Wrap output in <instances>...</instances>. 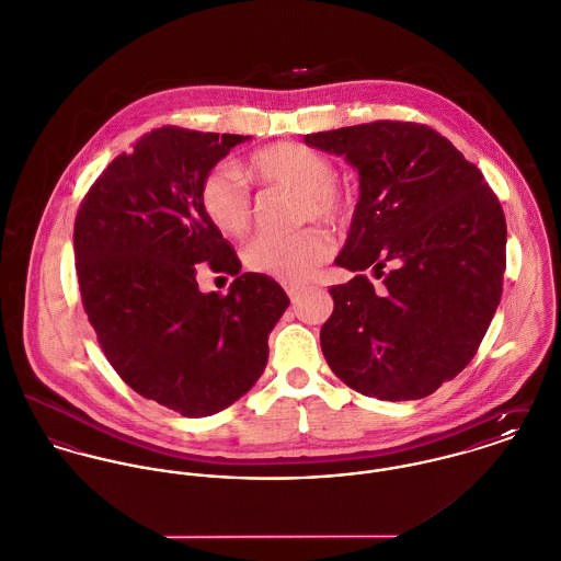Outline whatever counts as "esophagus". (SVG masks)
<instances>
[{
    "instance_id": "34e87169",
    "label": "esophagus",
    "mask_w": 561,
    "mask_h": 561,
    "mask_svg": "<svg viewBox=\"0 0 561 561\" xmlns=\"http://www.w3.org/2000/svg\"><path fill=\"white\" fill-rule=\"evenodd\" d=\"M284 290L288 293V297H290L293 301H297V299L304 295L306 286H304V284H295V282H288V284H284Z\"/></svg>"
}]
</instances>
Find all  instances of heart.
Masks as SVG:
<instances>
[{
  "label": "heart",
  "mask_w": 561,
  "mask_h": 561,
  "mask_svg": "<svg viewBox=\"0 0 561 561\" xmlns=\"http://www.w3.org/2000/svg\"><path fill=\"white\" fill-rule=\"evenodd\" d=\"M251 172L275 187L301 193V219L340 224L348 217V195L335 185V165L322 152L299 144H275L251 157ZM199 204L208 221L226 237H241L251 226L250 188L232 163L215 165L202 181ZM333 253V239L320 228L293 234H260L245 250L251 271L282 282H306Z\"/></svg>",
  "instance_id": "obj_1"
}]
</instances>
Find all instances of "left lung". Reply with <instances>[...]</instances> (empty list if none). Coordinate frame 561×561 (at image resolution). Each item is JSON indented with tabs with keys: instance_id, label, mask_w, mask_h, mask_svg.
I'll return each mask as SVG.
<instances>
[{
	"instance_id": "obj_1",
	"label": "left lung",
	"mask_w": 561,
	"mask_h": 561,
	"mask_svg": "<svg viewBox=\"0 0 561 561\" xmlns=\"http://www.w3.org/2000/svg\"><path fill=\"white\" fill-rule=\"evenodd\" d=\"M359 174L322 355L351 389L420 400L467 368L497 311L505 217L482 172L431 126L378 121L306 135ZM390 271L385 274L383 266ZM383 277L376 294L363 271Z\"/></svg>"
}]
</instances>
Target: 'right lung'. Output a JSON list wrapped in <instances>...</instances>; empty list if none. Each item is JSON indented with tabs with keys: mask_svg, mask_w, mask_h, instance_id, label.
<instances>
[{
	"mask_svg": "<svg viewBox=\"0 0 561 561\" xmlns=\"http://www.w3.org/2000/svg\"><path fill=\"white\" fill-rule=\"evenodd\" d=\"M250 135L163 126L96 179L75 219L83 310L130 389L183 417H206L248 393L268 333L290 306L284 288L243 273L199 204L204 176ZM236 277L199 294L195 263Z\"/></svg>",
	"mask_w": 561,
	"mask_h": 561,
	"instance_id": "obj_1",
	"label": "right lung"
}]
</instances>
